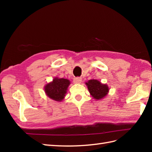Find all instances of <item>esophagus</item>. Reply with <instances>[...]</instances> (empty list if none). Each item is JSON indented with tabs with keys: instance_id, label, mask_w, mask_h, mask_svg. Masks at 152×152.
<instances>
[{
	"instance_id": "1",
	"label": "esophagus",
	"mask_w": 152,
	"mask_h": 152,
	"mask_svg": "<svg viewBox=\"0 0 152 152\" xmlns=\"http://www.w3.org/2000/svg\"><path fill=\"white\" fill-rule=\"evenodd\" d=\"M73 80H74V83H80L82 82V78H80V77H77V78H74Z\"/></svg>"
}]
</instances>
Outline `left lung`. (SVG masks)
Segmentation results:
<instances>
[{"instance_id":"8db88e82","label":"left lung","mask_w":152,"mask_h":152,"mask_svg":"<svg viewBox=\"0 0 152 152\" xmlns=\"http://www.w3.org/2000/svg\"><path fill=\"white\" fill-rule=\"evenodd\" d=\"M85 83L88 86L90 94L93 99L101 100L108 95L109 91L108 86L106 84L102 83L97 80H90Z\"/></svg>"}]
</instances>
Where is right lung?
Instances as JSON below:
<instances>
[{
    "label": "right lung",
    "instance_id": "add662e5",
    "mask_svg": "<svg viewBox=\"0 0 152 152\" xmlns=\"http://www.w3.org/2000/svg\"><path fill=\"white\" fill-rule=\"evenodd\" d=\"M70 82L69 80L54 78L53 81L44 86V91L48 97L57 102L62 101L65 96Z\"/></svg>",
    "mask_w": 152,
    "mask_h": 152
}]
</instances>
